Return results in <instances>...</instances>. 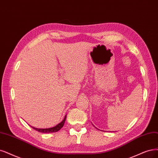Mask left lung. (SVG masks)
I'll return each instance as SVG.
<instances>
[{
	"mask_svg": "<svg viewBox=\"0 0 158 158\" xmlns=\"http://www.w3.org/2000/svg\"><path fill=\"white\" fill-rule=\"evenodd\" d=\"M95 127V126H94ZM96 128H97V127H96ZM97 129H98V128H97ZM98 130H99V129H98Z\"/></svg>",
	"mask_w": 158,
	"mask_h": 158,
	"instance_id": "1",
	"label": "left lung"
}]
</instances>
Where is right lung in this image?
I'll use <instances>...</instances> for the list:
<instances>
[{
  "instance_id": "add662e5",
  "label": "right lung",
  "mask_w": 158,
  "mask_h": 158,
  "mask_svg": "<svg viewBox=\"0 0 158 158\" xmlns=\"http://www.w3.org/2000/svg\"><path fill=\"white\" fill-rule=\"evenodd\" d=\"M66 115L65 116V117H64V120L60 122L59 124H58L57 125H56L54 127H49V128H43V129H40V128H36V127H34L33 126H31L34 130H36L39 132H41V133H54V132H56L58 131H59L61 128L63 127L64 124V122H65L66 121Z\"/></svg>"
}]
</instances>
